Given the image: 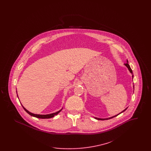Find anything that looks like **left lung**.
Instances as JSON below:
<instances>
[{
	"label": "left lung",
	"instance_id": "left-lung-1",
	"mask_svg": "<svg viewBox=\"0 0 151 151\" xmlns=\"http://www.w3.org/2000/svg\"><path fill=\"white\" fill-rule=\"evenodd\" d=\"M125 65H126L127 66V67L128 68V69L129 70V71H130V72L132 73V78L134 77V75H133V73H132V70H131V67H130V66H129V63H128V61H127V63H125L124 64ZM127 109V108H126V109H125L123 111H122L121 113H123V111H124L126 109ZM121 113H119V114H121ZM119 114H118V115H115V116H112V117H110V118H109V119H111V118H114V117H115V116H117V115H119ZM96 119H98V120H107V119H108V118H106V119H101V118H95Z\"/></svg>",
	"mask_w": 151,
	"mask_h": 151
}]
</instances>
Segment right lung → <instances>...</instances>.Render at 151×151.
I'll list each match as a JSON object with an SVG mask.
<instances>
[{
	"label": "right lung",
	"mask_w": 151,
	"mask_h": 151,
	"mask_svg": "<svg viewBox=\"0 0 151 151\" xmlns=\"http://www.w3.org/2000/svg\"><path fill=\"white\" fill-rule=\"evenodd\" d=\"M22 108H24V109L26 111V112H27L30 115H32V116H33L36 117V118H42V119H46V118H52V117H54L55 115H57L61 111V110H60L56 112V113H52V114H47V115H40V114H33V113L29 112V111H28L25 108H24V106H22Z\"/></svg>",
	"instance_id": "1"
}]
</instances>
